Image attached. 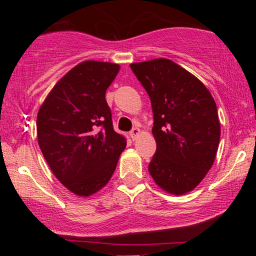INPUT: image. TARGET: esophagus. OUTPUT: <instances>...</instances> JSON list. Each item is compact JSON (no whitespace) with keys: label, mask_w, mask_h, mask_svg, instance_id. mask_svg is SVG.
I'll use <instances>...</instances> for the list:
<instances>
[{"label":"esophagus","mask_w":256,"mask_h":256,"mask_svg":"<svg viewBox=\"0 0 256 256\" xmlns=\"http://www.w3.org/2000/svg\"><path fill=\"white\" fill-rule=\"evenodd\" d=\"M140 134V128H132V130L130 131V136H131V138H132V140H137Z\"/></svg>","instance_id":"esophagus-1"}]
</instances>
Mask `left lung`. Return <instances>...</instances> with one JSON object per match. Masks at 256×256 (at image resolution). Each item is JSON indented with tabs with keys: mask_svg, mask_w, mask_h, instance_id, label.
Returning <instances> with one entry per match:
<instances>
[{
	"mask_svg": "<svg viewBox=\"0 0 256 256\" xmlns=\"http://www.w3.org/2000/svg\"><path fill=\"white\" fill-rule=\"evenodd\" d=\"M152 102L156 152L149 173L161 189L183 195L216 160L220 122L214 98L195 76L168 58L130 64Z\"/></svg>",
	"mask_w": 256,
	"mask_h": 256,
	"instance_id": "left-lung-1",
	"label": "left lung"
}]
</instances>
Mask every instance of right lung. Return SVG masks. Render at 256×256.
Returning <instances> with one entry per match:
<instances>
[{"label": "right lung", "instance_id": "add662e5", "mask_svg": "<svg viewBox=\"0 0 256 256\" xmlns=\"http://www.w3.org/2000/svg\"><path fill=\"white\" fill-rule=\"evenodd\" d=\"M120 66L84 61L55 84L37 116L43 156L58 180L78 196H90L110 182L126 146L116 134L106 90Z\"/></svg>", "mask_w": 256, "mask_h": 256}]
</instances>
